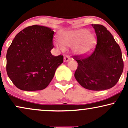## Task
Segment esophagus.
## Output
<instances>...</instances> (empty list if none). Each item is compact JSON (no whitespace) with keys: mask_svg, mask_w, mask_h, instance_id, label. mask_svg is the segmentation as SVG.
<instances>
[{"mask_svg":"<svg viewBox=\"0 0 128 128\" xmlns=\"http://www.w3.org/2000/svg\"><path fill=\"white\" fill-rule=\"evenodd\" d=\"M70 58L69 56L68 55H66L64 57V62H68V61L70 60Z\"/></svg>","mask_w":128,"mask_h":128,"instance_id":"esophagus-1","label":"esophagus"}]
</instances>
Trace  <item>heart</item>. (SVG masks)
I'll return each mask as SVG.
<instances>
[{"label":"heart","instance_id":"b5f03b06","mask_svg":"<svg viewBox=\"0 0 128 128\" xmlns=\"http://www.w3.org/2000/svg\"><path fill=\"white\" fill-rule=\"evenodd\" d=\"M58 40L60 44H57L58 48L64 50V46H72L73 52L80 56L90 54L97 44L95 35L85 28L63 31L59 34Z\"/></svg>","mask_w":128,"mask_h":128}]
</instances>
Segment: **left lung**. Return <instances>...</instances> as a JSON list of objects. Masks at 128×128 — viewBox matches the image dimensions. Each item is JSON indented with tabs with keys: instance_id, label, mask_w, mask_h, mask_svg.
<instances>
[{
	"instance_id": "1",
	"label": "left lung",
	"mask_w": 128,
	"mask_h": 128,
	"mask_svg": "<svg viewBox=\"0 0 128 128\" xmlns=\"http://www.w3.org/2000/svg\"><path fill=\"white\" fill-rule=\"evenodd\" d=\"M97 36V45L89 56H73L78 66L74 77L84 88L100 91L117 83L124 70L120 46L111 32L100 24H92Z\"/></svg>"
}]
</instances>
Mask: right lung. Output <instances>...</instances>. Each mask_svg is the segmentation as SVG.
Returning a JSON list of instances; mask_svg holds the SVG:
<instances>
[{
  "label": "right lung",
  "instance_id": "right-lung-1",
  "mask_svg": "<svg viewBox=\"0 0 128 128\" xmlns=\"http://www.w3.org/2000/svg\"><path fill=\"white\" fill-rule=\"evenodd\" d=\"M54 31L50 28L34 25L19 32L6 54V71L17 88L24 91L41 90L53 78L63 55L56 56L54 48Z\"/></svg>",
  "mask_w": 128,
  "mask_h": 128
}]
</instances>
